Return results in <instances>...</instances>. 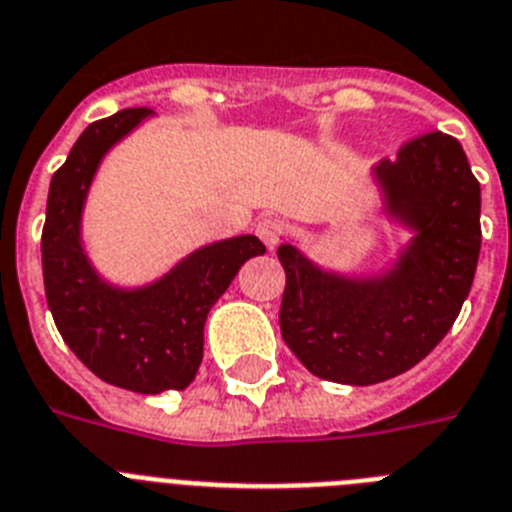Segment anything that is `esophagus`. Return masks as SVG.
Segmentation results:
<instances>
[{
    "instance_id": "34e87169",
    "label": "esophagus",
    "mask_w": 512,
    "mask_h": 512,
    "mask_svg": "<svg viewBox=\"0 0 512 512\" xmlns=\"http://www.w3.org/2000/svg\"><path fill=\"white\" fill-rule=\"evenodd\" d=\"M255 231H257V237L265 242V247H268V250H273L275 244L281 242V237H283V224L278 219H260L257 221Z\"/></svg>"
}]
</instances>
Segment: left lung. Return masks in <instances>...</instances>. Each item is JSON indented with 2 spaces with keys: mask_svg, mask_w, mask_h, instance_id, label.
I'll return each mask as SVG.
<instances>
[{
  "mask_svg": "<svg viewBox=\"0 0 512 512\" xmlns=\"http://www.w3.org/2000/svg\"><path fill=\"white\" fill-rule=\"evenodd\" d=\"M376 177L389 213L417 231L381 281L324 273L291 244L278 247L283 340L314 376L337 384H379L417 366L459 317L482 247L479 182L453 136L404 141Z\"/></svg>",
  "mask_w": 512,
  "mask_h": 512,
  "instance_id": "8db88e82",
  "label": "left lung"
}]
</instances>
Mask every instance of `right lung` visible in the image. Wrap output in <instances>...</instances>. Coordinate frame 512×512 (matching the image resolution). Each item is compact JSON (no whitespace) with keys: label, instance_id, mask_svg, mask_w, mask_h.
I'll return each instance as SVG.
<instances>
[{"label":"right lung","instance_id":"obj_1","mask_svg":"<svg viewBox=\"0 0 512 512\" xmlns=\"http://www.w3.org/2000/svg\"><path fill=\"white\" fill-rule=\"evenodd\" d=\"M118 110L90 123L53 172L43 224V283L64 342L95 376L139 394L185 389L203 361V324L250 257L265 244L252 234L208 244L139 291L97 278L79 244L82 206L102 154L149 115Z\"/></svg>","mask_w":512,"mask_h":512}]
</instances>
